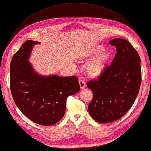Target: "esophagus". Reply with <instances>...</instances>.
I'll use <instances>...</instances> for the list:
<instances>
[{
  "label": "esophagus",
  "mask_w": 151,
  "mask_h": 151,
  "mask_svg": "<svg viewBox=\"0 0 151 151\" xmlns=\"http://www.w3.org/2000/svg\"><path fill=\"white\" fill-rule=\"evenodd\" d=\"M79 86H80V87H81V88H84L85 87V86H86L85 82L83 79L79 80Z\"/></svg>",
  "instance_id": "34e87169"
}]
</instances>
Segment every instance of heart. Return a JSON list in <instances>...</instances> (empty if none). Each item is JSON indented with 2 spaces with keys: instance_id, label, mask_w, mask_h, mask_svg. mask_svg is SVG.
<instances>
[{
  "instance_id": "b5f03b06",
  "label": "heart",
  "mask_w": 151,
  "mask_h": 151,
  "mask_svg": "<svg viewBox=\"0 0 151 151\" xmlns=\"http://www.w3.org/2000/svg\"><path fill=\"white\" fill-rule=\"evenodd\" d=\"M104 50L105 49L102 46L98 45L90 53L83 57V58L91 59V58L97 56L87 66V74L92 78H96L100 76L109 62L111 53L109 51Z\"/></svg>"
}]
</instances>
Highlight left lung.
<instances>
[{"label":"left lung","instance_id":"1","mask_svg":"<svg viewBox=\"0 0 151 151\" xmlns=\"http://www.w3.org/2000/svg\"><path fill=\"white\" fill-rule=\"evenodd\" d=\"M116 53L109 66L97 79L87 82L93 98L88 104L90 115L100 123L121 118L131 108L141 83L140 57L128 40L115 38L109 42Z\"/></svg>","mask_w":151,"mask_h":151}]
</instances>
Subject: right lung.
<instances>
[{
	"mask_svg": "<svg viewBox=\"0 0 151 151\" xmlns=\"http://www.w3.org/2000/svg\"><path fill=\"white\" fill-rule=\"evenodd\" d=\"M27 40L10 63V89L15 105L32 121L43 126L56 124L65 113L66 99L80 90L76 76H40L28 62L34 45Z\"/></svg>",
	"mask_w": 151,
	"mask_h": 151,
	"instance_id": "1",
	"label": "right lung"
}]
</instances>
